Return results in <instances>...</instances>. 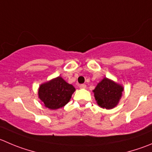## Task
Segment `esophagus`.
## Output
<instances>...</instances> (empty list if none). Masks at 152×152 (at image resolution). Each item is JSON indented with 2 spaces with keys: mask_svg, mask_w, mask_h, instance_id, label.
Masks as SVG:
<instances>
[{
  "mask_svg": "<svg viewBox=\"0 0 152 152\" xmlns=\"http://www.w3.org/2000/svg\"><path fill=\"white\" fill-rule=\"evenodd\" d=\"M79 87H80V89H86V86L85 84H80Z\"/></svg>",
  "mask_w": 152,
  "mask_h": 152,
  "instance_id": "1",
  "label": "esophagus"
}]
</instances>
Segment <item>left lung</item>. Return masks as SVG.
<instances>
[{
    "mask_svg": "<svg viewBox=\"0 0 152 152\" xmlns=\"http://www.w3.org/2000/svg\"><path fill=\"white\" fill-rule=\"evenodd\" d=\"M123 91V86L107 77H104L92 92L99 107L110 110L119 103Z\"/></svg>",
    "mask_w": 152,
    "mask_h": 152,
    "instance_id": "obj_1",
    "label": "left lung"
}]
</instances>
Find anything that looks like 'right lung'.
Segmentation results:
<instances>
[{"label": "right lung", "mask_w": 152, "mask_h": 152, "mask_svg": "<svg viewBox=\"0 0 152 152\" xmlns=\"http://www.w3.org/2000/svg\"><path fill=\"white\" fill-rule=\"evenodd\" d=\"M75 91L72 84L59 76L42 83L38 89V97L45 107L57 110L69 103Z\"/></svg>", "instance_id": "1"}]
</instances>
